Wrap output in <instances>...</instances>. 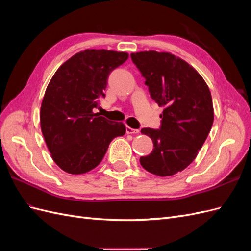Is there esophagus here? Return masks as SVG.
I'll return each instance as SVG.
<instances>
[{"mask_svg": "<svg viewBox=\"0 0 251 251\" xmlns=\"http://www.w3.org/2000/svg\"><path fill=\"white\" fill-rule=\"evenodd\" d=\"M138 133H139V130H135V128L126 126V134H138Z\"/></svg>", "mask_w": 251, "mask_h": 251, "instance_id": "1", "label": "esophagus"}]
</instances>
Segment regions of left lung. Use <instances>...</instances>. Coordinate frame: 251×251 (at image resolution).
<instances>
[{"label": "left lung", "instance_id": "obj_1", "mask_svg": "<svg viewBox=\"0 0 251 251\" xmlns=\"http://www.w3.org/2000/svg\"><path fill=\"white\" fill-rule=\"evenodd\" d=\"M131 57L146 78L151 97L164 108L159 130H141L153 140L154 149L140 157V164L157 176H173L195 160L210 132V91L194 67L170 52L142 51Z\"/></svg>", "mask_w": 251, "mask_h": 251}]
</instances>
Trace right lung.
Segmentation results:
<instances>
[{"label":"right lung","instance_id":"obj_1","mask_svg":"<svg viewBox=\"0 0 251 251\" xmlns=\"http://www.w3.org/2000/svg\"><path fill=\"white\" fill-rule=\"evenodd\" d=\"M126 52L87 49L74 54L53 75L41 105V128L51 157L73 175L95 169L110 142L126 133L123 123L94 113L104 97L109 74L127 59Z\"/></svg>","mask_w":251,"mask_h":251}]
</instances>
